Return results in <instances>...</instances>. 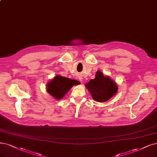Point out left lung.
I'll return each instance as SVG.
<instances>
[{
  "label": "left lung",
  "mask_w": 157,
  "mask_h": 157,
  "mask_svg": "<svg viewBox=\"0 0 157 157\" xmlns=\"http://www.w3.org/2000/svg\"><path fill=\"white\" fill-rule=\"evenodd\" d=\"M93 99L98 102H105L114 96L118 91L116 83L100 71H97L94 79L85 85Z\"/></svg>",
  "instance_id": "left-lung-1"
}]
</instances>
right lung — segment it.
Masks as SVG:
<instances>
[{
  "instance_id": "1",
  "label": "right lung",
  "mask_w": 157,
  "mask_h": 157,
  "mask_svg": "<svg viewBox=\"0 0 157 157\" xmlns=\"http://www.w3.org/2000/svg\"><path fill=\"white\" fill-rule=\"evenodd\" d=\"M75 81L57 75L46 85V90L55 99L59 100L67 93L72 86L77 84Z\"/></svg>"
}]
</instances>
